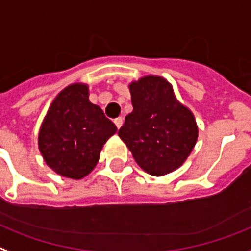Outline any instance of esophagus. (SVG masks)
<instances>
[{
  "mask_svg": "<svg viewBox=\"0 0 251 251\" xmlns=\"http://www.w3.org/2000/svg\"><path fill=\"white\" fill-rule=\"evenodd\" d=\"M114 123H115V126L118 127V129H119V128L123 126V118H116V119L114 120Z\"/></svg>",
  "mask_w": 251,
  "mask_h": 251,
  "instance_id": "obj_1",
  "label": "esophagus"
}]
</instances>
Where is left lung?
Returning a JSON list of instances; mask_svg holds the SVG:
<instances>
[{
    "label": "left lung",
    "mask_w": 251,
    "mask_h": 251,
    "mask_svg": "<svg viewBox=\"0 0 251 251\" xmlns=\"http://www.w3.org/2000/svg\"><path fill=\"white\" fill-rule=\"evenodd\" d=\"M133 111L118 135L140 168L162 176L180 168L198 140V124L190 108L176 98L172 83L145 75L129 83Z\"/></svg>",
    "instance_id": "1"
}]
</instances>
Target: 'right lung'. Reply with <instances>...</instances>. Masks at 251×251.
I'll return each instance as SVG.
<instances>
[{
	"label": "right lung",
	"instance_id": "right-lung-1",
	"mask_svg": "<svg viewBox=\"0 0 251 251\" xmlns=\"http://www.w3.org/2000/svg\"><path fill=\"white\" fill-rule=\"evenodd\" d=\"M116 126L89 100V86L73 83L57 94L39 131L43 158L57 174L81 179L95 168Z\"/></svg>",
	"mask_w": 251,
	"mask_h": 251
}]
</instances>
